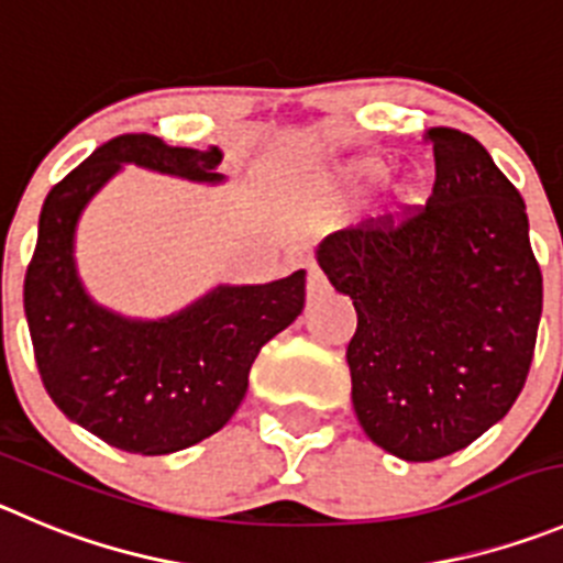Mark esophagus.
<instances>
[{"label":"esophagus","mask_w":563,"mask_h":563,"mask_svg":"<svg viewBox=\"0 0 563 563\" xmlns=\"http://www.w3.org/2000/svg\"><path fill=\"white\" fill-rule=\"evenodd\" d=\"M324 291H328V280H324L322 272H319L317 266H311V269H308V299L322 297Z\"/></svg>","instance_id":"obj_1"}]
</instances>
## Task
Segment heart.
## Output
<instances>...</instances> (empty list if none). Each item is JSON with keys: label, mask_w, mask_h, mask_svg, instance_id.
Wrapping results in <instances>:
<instances>
[{"label": "heart", "mask_w": 563, "mask_h": 563, "mask_svg": "<svg viewBox=\"0 0 563 563\" xmlns=\"http://www.w3.org/2000/svg\"><path fill=\"white\" fill-rule=\"evenodd\" d=\"M391 169V163L386 157H355V161H346L344 166H339L335 172V188L346 197H358L366 194L372 186L383 180ZM422 197V177L419 175H406L391 186V213L394 217H402L406 210H411L413 205Z\"/></svg>", "instance_id": "b5f03b06"}]
</instances>
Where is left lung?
Instances as JSON below:
<instances>
[{
    "label": "left lung",
    "instance_id": "obj_1",
    "mask_svg": "<svg viewBox=\"0 0 563 563\" xmlns=\"http://www.w3.org/2000/svg\"><path fill=\"white\" fill-rule=\"evenodd\" d=\"M435 183L402 222L386 213L317 246L353 299V408L377 448L435 461L500 422L528 377L542 269L517 188L481 141L433 128Z\"/></svg>",
    "mask_w": 563,
    "mask_h": 563
}]
</instances>
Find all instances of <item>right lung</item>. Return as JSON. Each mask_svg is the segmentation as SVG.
Masks as SVG:
<instances>
[{
  "label": "right lung",
  "instance_id": "1",
  "mask_svg": "<svg viewBox=\"0 0 563 563\" xmlns=\"http://www.w3.org/2000/svg\"><path fill=\"white\" fill-rule=\"evenodd\" d=\"M124 163L224 183L219 146H169L146 133L110 139L46 194L24 313L41 380L71 422L124 453L169 455L230 422L261 346L306 308V269L261 286L222 283L161 319L99 306L77 272L75 235L82 210Z\"/></svg>",
  "mask_w": 563,
  "mask_h": 563
}]
</instances>
